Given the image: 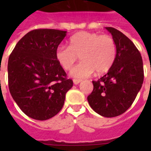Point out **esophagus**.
<instances>
[{
    "instance_id": "obj_1",
    "label": "esophagus",
    "mask_w": 151,
    "mask_h": 151,
    "mask_svg": "<svg viewBox=\"0 0 151 151\" xmlns=\"http://www.w3.org/2000/svg\"><path fill=\"white\" fill-rule=\"evenodd\" d=\"M73 84H74V85H78V84H79L80 82H81L82 81L78 80V79H73Z\"/></svg>"
}]
</instances>
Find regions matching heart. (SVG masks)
<instances>
[{
    "mask_svg": "<svg viewBox=\"0 0 151 151\" xmlns=\"http://www.w3.org/2000/svg\"><path fill=\"white\" fill-rule=\"evenodd\" d=\"M116 55L117 47L111 37L85 31L73 35L69 46H59L55 52L56 61L66 70L80 56L81 62L70 72L71 77L79 79L89 77L96 70L98 73L107 72L114 63Z\"/></svg>",
    "mask_w": 151,
    "mask_h": 151,
    "instance_id": "b5f03b06",
    "label": "heart"
}]
</instances>
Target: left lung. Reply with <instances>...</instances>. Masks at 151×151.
<instances>
[{"label":"left lung","instance_id":"obj_1","mask_svg":"<svg viewBox=\"0 0 151 151\" xmlns=\"http://www.w3.org/2000/svg\"><path fill=\"white\" fill-rule=\"evenodd\" d=\"M105 28L116 44V59L106 74L92 81L93 91L87 99L95 112L113 117L131 106L142 87L144 75L143 59L133 42L117 29Z\"/></svg>","mask_w":151,"mask_h":151}]
</instances>
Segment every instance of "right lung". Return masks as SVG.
<instances>
[{"mask_svg":"<svg viewBox=\"0 0 151 151\" xmlns=\"http://www.w3.org/2000/svg\"><path fill=\"white\" fill-rule=\"evenodd\" d=\"M66 31L34 29L16 44L8 63V88L22 111L45 121L61 110L73 81L56 61L55 52Z\"/></svg>","mask_w":151,"mask_h":151,"instance_id":"1","label":"right lung"}]
</instances>
